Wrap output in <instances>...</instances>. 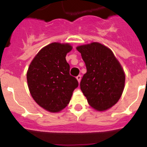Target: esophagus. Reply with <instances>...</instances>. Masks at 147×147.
<instances>
[{
  "label": "esophagus",
  "mask_w": 147,
  "mask_h": 147,
  "mask_svg": "<svg viewBox=\"0 0 147 147\" xmlns=\"http://www.w3.org/2000/svg\"><path fill=\"white\" fill-rule=\"evenodd\" d=\"M76 78H77L78 81V83H80V81H81V75H79V76H78L77 77H76Z\"/></svg>",
  "instance_id": "obj_1"
}]
</instances>
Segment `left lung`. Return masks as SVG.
<instances>
[{"label": "left lung", "instance_id": "8db88e82", "mask_svg": "<svg viewBox=\"0 0 147 147\" xmlns=\"http://www.w3.org/2000/svg\"><path fill=\"white\" fill-rule=\"evenodd\" d=\"M81 54L87 72L80 83L89 105L105 111L118 102L125 85L121 65L108 48L98 42L76 48Z\"/></svg>", "mask_w": 147, "mask_h": 147}]
</instances>
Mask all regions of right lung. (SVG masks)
<instances>
[{"label": "right lung", "mask_w": 147, "mask_h": 147, "mask_svg": "<svg viewBox=\"0 0 147 147\" xmlns=\"http://www.w3.org/2000/svg\"><path fill=\"white\" fill-rule=\"evenodd\" d=\"M69 44L53 42L44 47L30 64L27 72L29 90L35 102L50 112H59L69 103L78 82L70 76L66 56Z\"/></svg>", "instance_id": "right-lung-1"}]
</instances>
